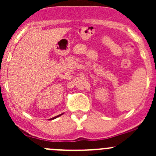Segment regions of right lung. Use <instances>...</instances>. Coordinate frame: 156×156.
Instances as JSON below:
<instances>
[{"label":"right lung","instance_id":"right-lung-1","mask_svg":"<svg viewBox=\"0 0 156 156\" xmlns=\"http://www.w3.org/2000/svg\"><path fill=\"white\" fill-rule=\"evenodd\" d=\"M63 115V113H62V114L59 115H57V116H55V117L52 118V119H49V120H53V119H56V118H58V117H59V116H61V115Z\"/></svg>","mask_w":156,"mask_h":156}]
</instances>
